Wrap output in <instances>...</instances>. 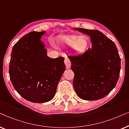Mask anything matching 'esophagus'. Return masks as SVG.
I'll return each mask as SVG.
<instances>
[{
  "instance_id": "1",
  "label": "esophagus",
  "mask_w": 129,
  "mask_h": 129,
  "mask_svg": "<svg viewBox=\"0 0 129 129\" xmlns=\"http://www.w3.org/2000/svg\"><path fill=\"white\" fill-rule=\"evenodd\" d=\"M64 63L66 66L67 68H69L71 67V61L68 57H66L64 59Z\"/></svg>"
}]
</instances>
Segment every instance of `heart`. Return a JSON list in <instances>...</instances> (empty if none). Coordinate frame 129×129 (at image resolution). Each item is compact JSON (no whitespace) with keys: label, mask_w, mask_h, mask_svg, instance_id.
<instances>
[{"label":"heart","mask_w":129,"mask_h":129,"mask_svg":"<svg viewBox=\"0 0 129 129\" xmlns=\"http://www.w3.org/2000/svg\"><path fill=\"white\" fill-rule=\"evenodd\" d=\"M63 42L66 45L71 47L73 46L74 52L77 54L82 53L88 48L89 41L87 38L82 37L81 38L73 37L66 38L63 40Z\"/></svg>","instance_id":"obj_1"}]
</instances>
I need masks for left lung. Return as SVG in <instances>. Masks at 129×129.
I'll return each mask as SVG.
<instances>
[{
	"instance_id": "1",
	"label": "left lung",
	"mask_w": 129,
	"mask_h": 129,
	"mask_svg": "<svg viewBox=\"0 0 129 129\" xmlns=\"http://www.w3.org/2000/svg\"><path fill=\"white\" fill-rule=\"evenodd\" d=\"M89 35L91 48L84 54L70 55L74 73L75 92L85 100H97L109 94L116 86L120 71V58L116 45L97 30L75 28Z\"/></svg>"
}]
</instances>
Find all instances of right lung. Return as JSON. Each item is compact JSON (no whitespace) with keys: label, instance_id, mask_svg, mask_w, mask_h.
<instances>
[{"label":"right lung","instance_id":"obj_1","mask_svg":"<svg viewBox=\"0 0 129 129\" xmlns=\"http://www.w3.org/2000/svg\"><path fill=\"white\" fill-rule=\"evenodd\" d=\"M45 31L30 32L13 46L9 64L10 79L16 91L27 101L45 103L55 94L66 70L64 58L47 56L40 40Z\"/></svg>","mask_w":129,"mask_h":129}]
</instances>
